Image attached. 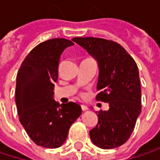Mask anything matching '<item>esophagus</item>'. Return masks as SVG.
<instances>
[{
    "mask_svg": "<svg viewBox=\"0 0 160 160\" xmlns=\"http://www.w3.org/2000/svg\"><path fill=\"white\" fill-rule=\"evenodd\" d=\"M81 109H82V111H86V110H88L89 108H88V107H87V106H85V105H81Z\"/></svg>",
    "mask_w": 160,
    "mask_h": 160,
    "instance_id": "obj_1",
    "label": "esophagus"
}]
</instances>
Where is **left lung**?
Here are the masks:
<instances>
[{
  "label": "left lung",
  "instance_id": "obj_1",
  "mask_svg": "<svg viewBox=\"0 0 160 160\" xmlns=\"http://www.w3.org/2000/svg\"><path fill=\"white\" fill-rule=\"evenodd\" d=\"M98 64L96 99L109 109L97 114L98 123L90 131L96 146L111 149L125 144L141 114V84L133 58L118 43L100 38H73Z\"/></svg>",
  "mask_w": 160,
  "mask_h": 160
}]
</instances>
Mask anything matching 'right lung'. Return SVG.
Wrapping results in <instances>:
<instances>
[{
  "label": "right lung",
  "instance_id": "1",
  "mask_svg": "<svg viewBox=\"0 0 160 160\" xmlns=\"http://www.w3.org/2000/svg\"><path fill=\"white\" fill-rule=\"evenodd\" d=\"M72 45L74 43L67 39L40 43L26 56L16 76L19 121L29 138L42 147L61 146L70 126L81 114L80 105L73 102L59 104L53 99L61 54Z\"/></svg>",
  "mask_w": 160,
  "mask_h": 160
}]
</instances>
